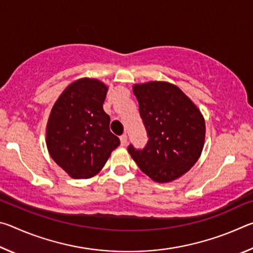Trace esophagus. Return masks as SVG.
Listing matches in <instances>:
<instances>
[{"label":"esophagus","mask_w":253,"mask_h":253,"mask_svg":"<svg viewBox=\"0 0 253 253\" xmlns=\"http://www.w3.org/2000/svg\"><path fill=\"white\" fill-rule=\"evenodd\" d=\"M121 144H122V146H125V145L127 144V135L126 134H123L121 136Z\"/></svg>","instance_id":"34e87169"}]
</instances>
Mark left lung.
Here are the masks:
<instances>
[{
  "mask_svg": "<svg viewBox=\"0 0 253 253\" xmlns=\"http://www.w3.org/2000/svg\"><path fill=\"white\" fill-rule=\"evenodd\" d=\"M139 114L147 131L143 149L132 145L128 153L138 168L158 183H168L185 174L202 153L204 118L181 89L164 81L135 84Z\"/></svg>",
  "mask_w": 253,
  "mask_h": 253,
  "instance_id": "1",
  "label": "left lung"
}]
</instances>
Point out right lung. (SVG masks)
Wrapping results in <instances>:
<instances>
[{"mask_svg":"<svg viewBox=\"0 0 253 253\" xmlns=\"http://www.w3.org/2000/svg\"><path fill=\"white\" fill-rule=\"evenodd\" d=\"M107 90L99 80L79 79L68 85L51 109L46 147L52 160L74 178L95 176L121 144L102 108Z\"/></svg>","mask_w":253,"mask_h":253,"instance_id":"1","label":"right lung"}]
</instances>
